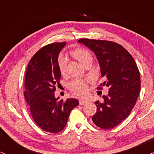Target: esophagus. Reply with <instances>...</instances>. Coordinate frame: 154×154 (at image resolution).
Masks as SVG:
<instances>
[{
	"mask_svg": "<svg viewBox=\"0 0 154 154\" xmlns=\"http://www.w3.org/2000/svg\"><path fill=\"white\" fill-rule=\"evenodd\" d=\"M86 103H87V101L84 100V99H80V100H79V104H80L81 105H84Z\"/></svg>",
	"mask_w": 154,
	"mask_h": 154,
	"instance_id": "1",
	"label": "esophagus"
}]
</instances>
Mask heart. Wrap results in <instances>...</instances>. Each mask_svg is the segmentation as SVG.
Segmentation results:
<instances>
[{
    "label": "heart",
    "instance_id": "b5f03b06",
    "mask_svg": "<svg viewBox=\"0 0 154 154\" xmlns=\"http://www.w3.org/2000/svg\"><path fill=\"white\" fill-rule=\"evenodd\" d=\"M72 55L80 62L83 66H86L88 63L93 62V55L89 51L84 48H76L71 52ZM66 57L64 55H60L57 59L59 70L61 74L66 73L67 66ZM69 88L74 94L79 96H84L88 91L87 81L81 79H73L69 84Z\"/></svg>",
    "mask_w": 154,
    "mask_h": 154
}]
</instances>
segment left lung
Here are the masks:
<instances>
[{"mask_svg":"<svg viewBox=\"0 0 154 154\" xmlns=\"http://www.w3.org/2000/svg\"><path fill=\"white\" fill-rule=\"evenodd\" d=\"M81 43L94 52L105 79L101 86L109 87L102 102L97 101V112L92 120L102 129L116 127L131 114L140 91V73L132 55L122 45L106 40L81 39Z\"/></svg>","mask_w":154,"mask_h":154,"instance_id":"1","label":"left lung"}]
</instances>
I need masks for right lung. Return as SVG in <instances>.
<instances>
[{
  "label": "right lung",
  "instance_id": "right-lung-1",
  "mask_svg": "<svg viewBox=\"0 0 154 154\" xmlns=\"http://www.w3.org/2000/svg\"><path fill=\"white\" fill-rule=\"evenodd\" d=\"M66 42L46 45L35 53L29 63L23 93L35 123L43 131L57 133L66 127L70 112L79 104L76 99L63 101L55 98V86L61 73L58 55Z\"/></svg>",
  "mask_w": 154,
  "mask_h": 154
}]
</instances>
